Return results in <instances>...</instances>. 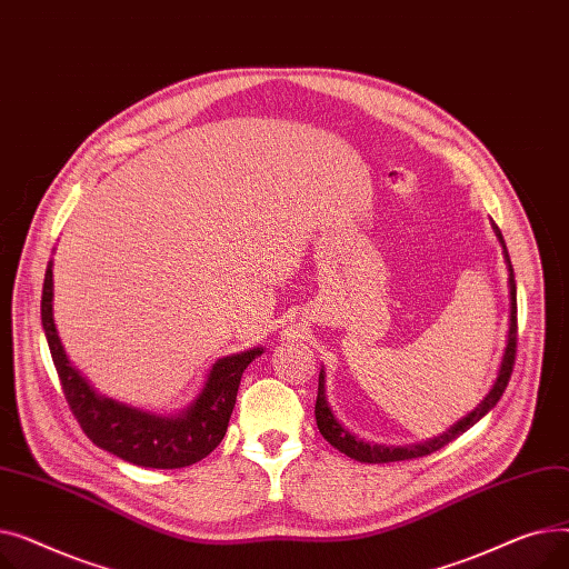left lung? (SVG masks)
Returning a JSON list of instances; mask_svg holds the SVG:
<instances>
[{
  "instance_id": "left-lung-1",
  "label": "left lung",
  "mask_w": 569,
  "mask_h": 569,
  "mask_svg": "<svg viewBox=\"0 0 569 569\" xmlns=\"http://www.w3.org/2000/svg\"><path fill=\"white\" fill-rule=\"evenodd\" d=\"M498 242L502 247V256H505V264H507V288H510V327H507V341H505V350H502V360L496 373V380L491 385L489 395L477 403L475 410H470L466 417H461L459 422H455L450 429L442 431L440 436H433L425 442H415V445H378V442H367L362 438H357L352 431H348L339 420L337 415L327 401V390H325V369H320L318 376V399H316V422L318 429L322 433V438L335 445L339 452H343L346 457L362 461V463H390V461H408V459H417V457H427L431 452H438L440 447H445L447 442H452L455 438H459L461 433H466L470 427H475L482 417L498 403V399L502 397L507 382H510L512 376V367H515V352H517V283H515V269L510 262V253H507L502 232L498 230L496 223H491Z\"/></svg>"
}]
</instances>
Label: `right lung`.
Masks as SVG:
<instances>
[{"label":"right lung","mask_w":569,"mask_h":569,"mask_svg":"<svg viewBox=\"0 0 569 569\" xmlns=\"http://www.w3.org/2000/svg\"><path fill=\"white\" fill-rule=\"evenodd\" d=\"M52 297L50 260L43 279L41 322L64 397L89 440L133 466L163 470L191 466L214 450L226 436L239 380L264 348L221 357L209 369L198 397L184 410L157 415L97 392V387L73 367L57 332Z\"/></svg>","instance_id":"1"}]
</instances>
